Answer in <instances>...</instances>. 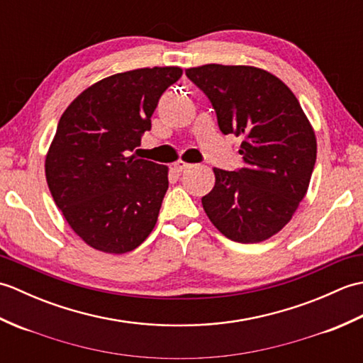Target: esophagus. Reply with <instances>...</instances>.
I'll return each instance as SVG.
<instances>
[{"mask_svg": "<svg viewBox=\"0 0 363 363\" xmlns=\"http://www.w3.org/2000/svg\"><path fill=\"white\" fill-rule=\"evenodd\" d=\"M190 167V164H187V162H182V160H177L176 164H174V169L177 173H182V172H186V169Z\"/></svg>", "mask_w": 363, "mask_h": 363, "instance_id": "esophagus-1", "label": "esophagus"}]
</instances>
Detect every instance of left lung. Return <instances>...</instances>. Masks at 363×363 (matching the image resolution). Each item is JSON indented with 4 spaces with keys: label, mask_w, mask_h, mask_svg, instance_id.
Wrapping results in <instances>:
<instances>
[{
    "label": "left lung",
    "mask_w": 363,
    "mask_h": 363,
    "mask_svg": "<svg viewBox=\"0 0 363 363\" xmlns=\"http://www.w3.org/2000/svg\"><path fill=\"white\" fill-rule=\"evenodd\" d=\"M209 98L225 135H243V168H213L215 186L201 198L223 235L259 243L287 225L306 196L317 140L296 96L256 67L209 64L186 70Z\"/></svg>",
    "instance_id": "8db88e82"
}]
</instances>
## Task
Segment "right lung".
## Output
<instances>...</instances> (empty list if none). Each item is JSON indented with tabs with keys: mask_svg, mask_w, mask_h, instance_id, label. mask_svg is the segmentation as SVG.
Segmentation results:
<instances>
[{
	"mask_svg": "<svg viewBox=\"0 0 363 363\" xmlns=\"http://www.w3.org/2000/svg\"><path fill=\"white\" fill-rule=\"evenodd\" d=\"M179 67L117 73L84 90L62 113L45 160L54 203L91 248L135 250L156 226L168 168L129 156L151 129L162 94Z\"/></svg>",
	"mask_w": 363,
	"mask_h": 363,
	"instance_id": "right-lung-1",
	"label": "right lung"
}]
</instances>
